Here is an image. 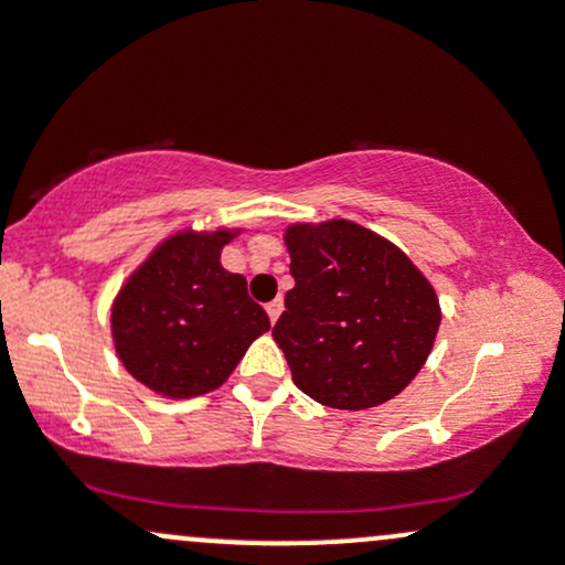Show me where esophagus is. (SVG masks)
<instances>
[{
	"label": "esophagus",
	"instance_id": "34e87169",
	"mask_svg": "<svg viewBox=\"0 0 565 565\" xmlns=\"http://www.w3.org/2000/svg\"><path fill=\"white\" fill-rule=\"evenodd\" d=\"M265 310H268V319L276 323V319H278V316H281V310H284V302H281V297H276L274 302H268V305H265Z\"/></svg>",
	"mask_w": 565,
	"mask_h": 565
}]
</instances>
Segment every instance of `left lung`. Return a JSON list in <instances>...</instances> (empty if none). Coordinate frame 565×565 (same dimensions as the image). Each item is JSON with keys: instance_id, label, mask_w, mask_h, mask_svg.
I'll use <instances>...</instances> for the list:
<instances>
[{"instance_id": "1", "label": "left lung", "mask_w": 565, "mask_h": 565, "mask_svg": "<svg viewBox=\"0 0 565 565\" xmlns=\"http://www.w3.org/2000/svg\"><path fill=\"white\" fill-rule=\"evenodd\" d=\"M287 310L274 340L291 380L323 406L372 408L417 377L440 308L430 281L377 233L350 220L287 231Z\"/></svg>"}]
</instances>
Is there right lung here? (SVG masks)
Instances as JSON below:
<instances>
[{
    "instance_id": "add662e5",
    "label": "right lung",
    "mask_w": 565,
    "mask_h": 565,
    "mask_svg": "<svg viewBox=\"0 0 565 565\" xmlns=\"http://www.w3.org/2000/svg\"><path fill=\"white\" fill-rule=\"evenodd\" d=\"M228 231L164 242L114 302L116 353L135 380L170 398L210 393L228 380L268 313L246 278L220 265Z\"/></svg>"
}]
</instances>
